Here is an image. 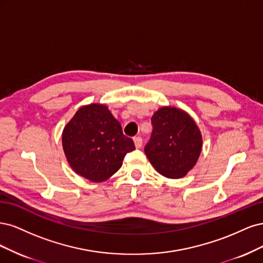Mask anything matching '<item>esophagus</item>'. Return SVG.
<instances>
[{"instance_id":"obj_1","label":"esophagus","mask_w":263,"mask_h":263,"mask_svg":"<svg viewBox=\"0 0 263 263\" xmlns=\"http://www.w3.org/2000/svg\"><path fill=\"white\" fill-rule=\"evenodd\" d=\"M133 141H134L135 147H137V148H141V147H142V138L135 137V138L133 139Z\"/></svg>"}]
</instances>
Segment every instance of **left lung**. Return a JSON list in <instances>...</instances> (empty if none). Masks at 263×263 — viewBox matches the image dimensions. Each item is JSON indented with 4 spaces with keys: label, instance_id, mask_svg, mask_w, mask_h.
I'll use <instances>...</instances> for the list:
<instances>
[{
    "label": "left lung",
    "instance_id": "obj_1",
    "mask_svg": "<svg viewBox=\"0 0 263 263\" xmlns=\"http://www.w3.org/2000/svg\"><path fill=\"white\" fill-rule=\"evenodd\" d=\"M151 120L153 131L144 148L151 164L164 177H184L197 164L202 149L198 125L175 107L159 108Z\"/></svg>",
    "mask_w": 263,
    "mask_h": 263
}]
</instances>
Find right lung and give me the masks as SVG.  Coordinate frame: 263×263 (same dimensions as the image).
I'll return each mask as SVG.
<instances>
[{"instance_id":"1","label":"right lung","mask_w":263,"mask_h":263,"mask_svg":"<svg viewBox=\"0 0 263 263\" xmlns=\"http://www.w3.org/2000/svg\"><path fill=\"white\" fill-rule=\"evenodd\" d=\"M62 145L73 171L92 182L107 180L122 166L125 154L135 149L119 121L100 104L76 111L63 130Z\"/></svg>"}]
</instances>
